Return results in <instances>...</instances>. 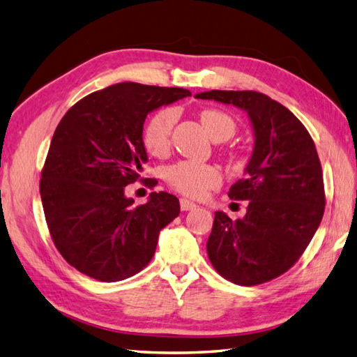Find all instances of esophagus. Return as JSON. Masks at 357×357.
<instances>
[{
  "mask_svg": "<svg viewBox=\"0 0 357 357\" xmlns=\"http://www.w3.org/2000/svg\"><path fill=\"white\" fill-rule=\"evenodd\" d=\"M196 207H198V206H196L195 202L188 201V199H181V210H183V211L193 210V208H196Z\"/></svg>",
  "mask_w": 357,
  "mask_h": 357,
  "instance_id": "1",
  "label": "esophagus"
}]
</instances>
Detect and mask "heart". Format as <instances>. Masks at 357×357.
<instances>
[{
	"instance_id": "heart-1",
	"label": "heart",
	"mask_w": 357,
	"mask_h": 357,
	"mask_svg": "<svg viewBox=\"0 0 357 357\" xmlns=\"http://www.w3.org/2000/svg\"><path fill=\"white\" fill-rule=\"evenodd\" d=\"M174 123H176V112L173 109H162L150 118L144 128V146L150 155L161 158L169 153ZM201 123L213 141L229 139L236 130V124L231 116L213 109L201 113ZM167 181L179 193L190 198H202L211 188L221 184L222 176L215 165L181 161L167 170Z\"/></svg>"
}]
</instances>
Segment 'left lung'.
Wrapping results in <instances>:
<instances>
[{
    "label": "left lung",
    "instance_id": "1",
    "mask_svg": "<svg viewBox=\"0 0 357 357\" xmlns=\"http://www.w3.org/2000/svg\"><path fill=\"white\" fill-rule=\"evenodd\" d=\"M247 112L255 135L245 178L230 187L231 199L248 201L244 218L216 211L207 241L210 262L238 285L268 282L293 267L319 227L324 178L304 124L282 104L252 90H210L196 95Z\"/></svg>",
    "mask_w": 357,
    "mask_h": 357
}]
</instances>
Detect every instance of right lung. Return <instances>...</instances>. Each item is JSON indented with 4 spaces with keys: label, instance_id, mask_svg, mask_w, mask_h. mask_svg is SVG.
<instances>
[{
    "label": "right lung",
    "instance_id": "obj_1",
    "mask_svg": "<svg viewBox=\"0 0 357 357\" xmlns=\"http://www.w3.org/2000/svg\"><path fill=\"white\" fill-rule=\"evenodd\" d=\"M185 96L190 92L179 87L119 82L82 98L59 121L40 193L53 244L78 271L116 282L153 257L159 231L179 215V199L153 192L135 206L126 185L149 161L142 141L149 113Z\"/></svg>",
    "mask_w": 357,
    "mask_h": 357
}]
</instances>
